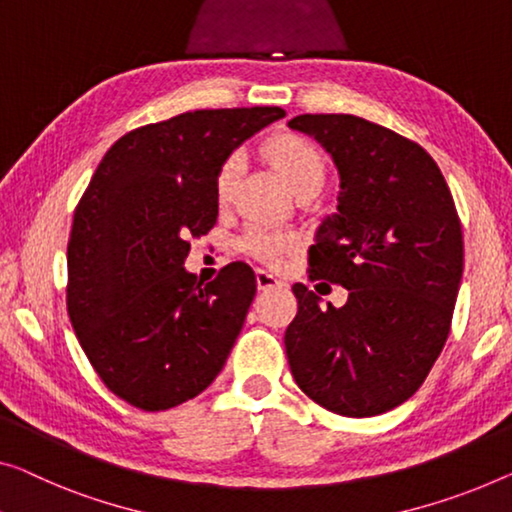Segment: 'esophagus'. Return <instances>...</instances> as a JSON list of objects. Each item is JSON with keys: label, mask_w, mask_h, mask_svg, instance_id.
<instances>
[{"label": "esophagus", "mask_w": 512, "mask_h": 512, "mask_svg": "<svg viewBox=\"0 0 512 512\" xmlns=\"http://www.w3.org/2000/svg\"><path fill=\"white\" fill-rule=\"evenodd\" d=\"M255 280H257V287L259 289H271V287H280L282 280L278 276H273L271 271L266 269H257L255 271Z\"/></svg>", "instance_id": "34e87169"}]
</instances>
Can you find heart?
<instances>
[{"label":"heart","mask_w":512,"mask_h":512,"mask_svg":"<svg viewBox=\"0 0 512 512\" xmlns=\"http://www.w3.org/2000/svg\"><path fill=\"white\" fill-rule=\"evenodd\" d=\"M266 156L278 167L282 179L287 181V186L296 195L308 193V190H317V193L322 190L326 181V163L312 142L303 140L299 135H278L266 144ZM241 167L243 156L239 151L230 154L220 163L216 181H213V193H216L218 204L232 202L236 183H239L241 177ZM296 243H299V239L292 232L253 227V230L243 234L241 248L266 264H278L289 250L296 248Z\"/></svg>","instance_id":"obj_1"}]
</instances>
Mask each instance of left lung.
I'll return each mask as SVG.
<instances>
[{
  "instance_id": "1",
  "label": "left lung",
  "mask_w": 512,
  "mask_h": 512,
  "mask_svg": "<svg viewBox=\"0 0 512 512\" xmlns=\"http://www.w3.org/2000/svg\"><path fill=\"white\" fill-rule=\"evenodd\" d=\"M340 174L338 211L310 246V280L349 289L342 308L296 282L285 349L301 391L349 418L409 400L451 331L464 241L444 174L421 144L354 114H299Z\"/></svg>"
}]
</instances>
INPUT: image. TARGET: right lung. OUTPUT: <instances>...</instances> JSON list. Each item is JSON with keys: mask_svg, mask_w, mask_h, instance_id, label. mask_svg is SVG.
Instances as JSON below:
<instances>
[{"mask_svg": "<svg viewBox=\"0 0 512 512\" xmlns=\"http://www.w3.org/2000/svg\"><path fill=\"white\" fill-rule=\"evenodd\" d=\"M280 108L183 112L119 137L96 167L68 239V317L103 384L137 409L200 395L230 356L257 280L232 262L204 285L183 269L218 218L223 160Z\"/></svg>", "mask_w": 512, "mask_h": 512, "instance_id": "right-lung-1", "label": "right lung"}]
</instances>
